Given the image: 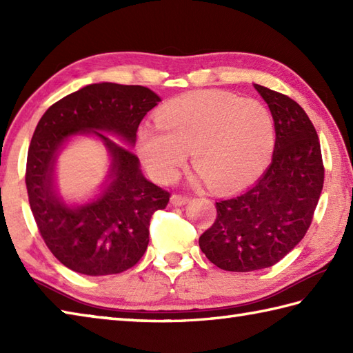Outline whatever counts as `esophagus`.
Here are the masks:
<instances>
[{
    "instance_id": "esophagus-1",
    "label": "esophagus",
    "mask_w": 353,
    "mask_h": 353,
    "mask_svg": "<svg viewBox=\"0 0 353 353\" xmlns=\"http://www.w3.org/2000/svg\"><path fill=\"white\" fill-rule=\"evenodd\" d=\"M190 201L186 196H181V194H172L171 196V205L172 206H183Z\"/></svg>"
}]
</instances>
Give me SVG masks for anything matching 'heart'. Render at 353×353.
<instances>
[{
	"label": "heart",
	"mask_w": 353,
	"mask_h": 353,
	"mask_svg": "<svg viewBox=\"0 0 353 353\" xmlns=\"http://www.w3.org/2000/svg\"><path fill=\"white\" fill-rule=\"evenodd\" d=\"M157 129L139 132V153L152 176L170 182L191 152L192 167L212 190H236L254 181L272 157L274 119L264 104L234 94L205 91L165 103Z\"/></svg>",
	"instance_id": "obj_1"
}]
</instances>
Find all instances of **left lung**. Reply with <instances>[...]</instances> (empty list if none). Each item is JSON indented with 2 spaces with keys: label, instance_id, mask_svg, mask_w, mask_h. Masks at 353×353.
Returning a JSON list of instances; mask_svg holds the SVG:
<instances>
[{
  "label": "left lung",
  "instance_id": "obj_1",
  "mask_svg": "<svg viewBox=\"0 0 353 353\" xmlns=\"http://www.w3.org/2000/svg\"><path fill=\"white\" fill-rule=\"evenodd\" d=\"M274 119L270 167L249 190L216 201V219L199 238L206 258L226 272H254L279 262L302 241L323 190L317 132L290 97L254 85Z\"/></svg>",
  "mask_w": 353,
  "mask_h": 353
}]
</instances>
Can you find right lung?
Instances as JSON below:
<instances>
[{"mask_svg":"<svg viewBox=\"0 0 353 353\" xmlns=\"http://www.w3.org/2000/svg\"><path fill=\"white\" fill-rule=\"evenodd\" d=\"M159 101L148 88L104 81L63 97L37 123L26 170L30 208L50 252L72 272L123 273L145 253L150 219L168 205L170 192L147 181L132 150L102 132L133 145L142 118ZM77 134L99 137L112 162L100 196L68 205L55 191L54 168L63 145Z\"/></svg>","mask_w":353,"mask_h":353,"instance_id":"add662e5","label":"right lung"}]
</instances>
